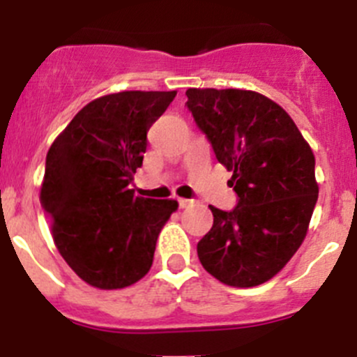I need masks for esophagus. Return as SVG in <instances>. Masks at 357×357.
<instances>
[{
    "label": "esophagus",
    "mask_w": 357,
    "mask_h": 357,
    "mask_svg": "<svg viewBox=\"0 0 357 357\" xmlns=\"http://www.w3.org/2000/svg\"><path fill=\"white\" fill-rule=\"evenodd\" d=\"M193 202H195V200H192V199H178V204H179V207H181V208L190 207V205H193Z\"/></svg>",
    "instance_id": "esophagus-1"
}]
</instances>
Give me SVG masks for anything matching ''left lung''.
Segmentation results:
<instances>
[{
    "label": "left lung",
    "instance_id": "obj_1",
    "mask_svg": "<svg viewBox=\"0 0 357 357\" xmlns=\"http://www.w3.org/2000/svg\"><path fill=\"white\" fill-rule=\"evenodd\" d=\"M188 107L215 158L233 172L238 205H208L211 231L197 245L207 273L248 289L278 275L307 235L318 200L314 153L278 103L247 89L190 88Z\"/></svg>",
    "mask_w": 357,
    "mask_h": 357
}]
</instances>
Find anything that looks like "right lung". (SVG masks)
<instances>
[{
	"label": "right lung",
	"instance_id": "right-lung-1",
	"mask_svg": "<svg viewBox=\"0 0 357 357\" xmlns=\"http://www.w3.org/2000/svg\"><path fill=\"white\" fill-rule=\"evenodd\" d=\"M176 91H121L82 107L52 143L41 185L53 242L88 285L117 290L150 271L158 233L176 200L129 188L146 152V132Z\"/></svg>",
	"mask_w": 357,
	"mask_h": 357
}]
</instances>
